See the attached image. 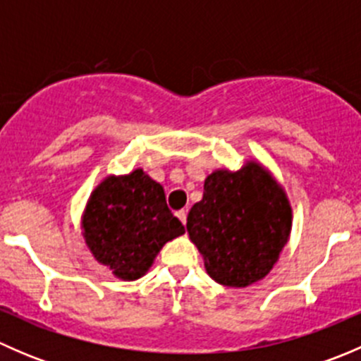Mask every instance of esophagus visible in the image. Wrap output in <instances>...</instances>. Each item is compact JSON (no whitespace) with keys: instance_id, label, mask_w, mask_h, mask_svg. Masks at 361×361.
Segmentation results:
<instances>
[{"instance_id":"1","label":"esophagus","mask_w":361,"mask_h":361,"mask_svg":"<svg viewBox=\"0 0 361 361\" xmlns=\"http://www.w3.org/2000/svg\"><path fill=\"white\" fill-rule=\"evenodd\" d=\"M176 216L178 218H180V220H181V224H187V209H180V211H178V213H176Z\"/></svg>"}]
</instances>
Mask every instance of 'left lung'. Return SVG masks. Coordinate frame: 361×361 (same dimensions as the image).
I'll return each instance as SVG.
<instances>
[{"label":"left lung","mask_w":361,"mask_h":361,"mask_svg":"<svg viewBox=\"0 0 361 361\" xmlns=\"http://www.w3.org/2000/svg\"><path fill=\"white\" fill-rule=\"evenodd\" d=\"M187 231L207 274L224 286L245 288L278 262L292 231V206L271 173L248 160L239 171L218 169L206 178Z\"/></svg>","instance_id":"8db88e82"}]
</instances>
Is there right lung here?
<instances>
[{
  "label": "right lung",
  "mask_w": 361,
  "mask_h": 361,
  "mask_svg": "<svg viewBox=\"0 0 361 361\" xmlns=\"http://www.w3.org/2000/svg\"><path fill=\"white\" fill-rule=\"evenodd\" d=\"M82 228L94 258L123 281L147 274L162 246L185 234L162 185L143 169L104 178L90 194Z\"/></svg>",
  "instance_id": "right-lung-1"
}]
</instances>
